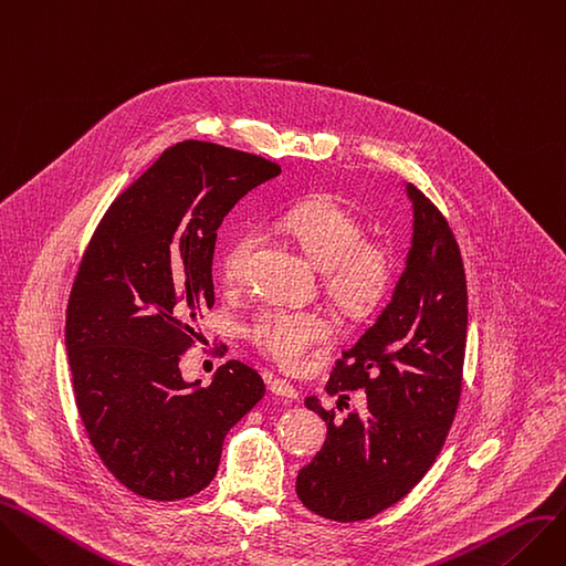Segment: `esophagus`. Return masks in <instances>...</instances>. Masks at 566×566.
<instances>
[{
  "label": "esophagus",
  "instance_id": "1",
  "mask_svg": "<svg viewBox=\"0 0 566 566\" xmlns=\"http://www.w3.org/2000/svg\"><path fill=\"white\" fill-rule=\"evenodd\" d=\"M268 387H270V391L274 394V396H279V398H298V391L294 389V385H290L287 380H283V378H272L270 382H268Z\"/></svg>",
  "mask_w": 566,
  "mask_h": 566
}]
</instances>
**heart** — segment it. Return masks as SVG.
<instances>
[{
  "mask_svg": "<svg viewBox=\"0 0 566 566\" xmlns=\"http://www.w3.org/2000/svg\"><path fill=\"white\" fill-rule=\"evenodd\" d=\"M281 232L321 270V285L334 307L352 321L371 316L389 296L396 261L387 243L367 239L363 219L336 195H316L290 208ZM259 234L239 232L219 259L228 285L248 279ZM332 321L321 310H263L248 325L250 343L285 369H296L327 343Z\"/></svg>",
  "mask_w": 566,
  "mask_h": 566,
  "instance_id": "b5f03b06",
  "label": "heart"
}]
</instances>
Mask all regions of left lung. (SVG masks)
Returning <instances> with one entry per match:
<instances>
[{
    "instance_id": "1",
    "label": "left lung",
    "mask_w": 566,
    "mask_h": 566,
    "mask_svg": "<svg viewBox=\"0 0 566 566\" xmlns=\"http://www.w3.org/2000/svg\"><path fill=\"white\" fill-rule=\"evenodd\" d=\"M413 239L391 303L336 360L329 396L365 389L367 413L334 420L314 396L307 409L327 424V440L298 471L296 495L336 522L369 520L405 497L436 462L453 424L467 345V279L458 241L416 186ZM343 402V400H338ZM336 402V407H338Z\"/></svg>"
}]
</instances>
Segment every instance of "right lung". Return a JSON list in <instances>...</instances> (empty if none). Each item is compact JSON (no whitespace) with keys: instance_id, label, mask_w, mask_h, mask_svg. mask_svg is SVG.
<instances>
[{"instance_id":"add662e5","label":"right lung","mask_w":566,"mask_h":566,"mask_svg":"<svg viewBox=\"0 0 566 566\" xmlns=\"http://www.w3.org/2000/svg\"><path fill=\"white\" fill-rule=\"evenodd\" d=\"M276 175L279 164L219 144L170 146L111 203L82 256L66 310L75 405L106 469L142 497L206 489L226 433L265 396L239 360L203 389L179 360L214 305L223 217Z\"/></svg>"}]
</instances>
